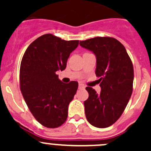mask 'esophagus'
I'll return each mask as SVG.
<instances>
[{"mask_svg": "<svg viewBox=\"0 0 151 151\" xmlns=\"http://www.w3.org/2000/svg\"><path fill=\"white\" fill-rule=\"evenodd\" d=\"M84 88H85L84 85L83 84H79V89H83Z\"/></svg>", "mask_w": 151, "mask_h": 151, "instance_id": "34e87169", "label": "esophagus"}]
</instances>
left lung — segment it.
Returning <instances> with one entry per match:
<instances>
[{"instance_id":"8db88e82","label":"left lung","mask_w":151,"mask_h":151,"mask_svg":"<svg viewBox=\"0 0 151 151\" xmlns=\"http://www.w3.org/2000/svg\"><path fill=\"white\" fill-rule=\"evenodd\" d=\"M80 46L96 57V75L99 77L100 93L91 87L84 101L85 116L92 126L106 128L119 119L133 91L134 68L122 44L112 37H95L80 41Z\"/></svg>"}]
</instances>
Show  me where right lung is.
I'll list each match as a JSON object with an SVG mask.
<instances>
[{"label":"right lung","instance_id":"right-lung-1","mask_svg":"<svg viewBox=\"0 0 151 151\" xmlns=\"http://www.w3.org/2000/svg\"><path fill=\"white\" fill-rule=\"evenodd\" d=\"M78 45V40L65 41L48 33L33 41L22 58L20 91L32 115L47 128L59 127L67 119L78 83H62L56 72L66 68L70 53Z\"/></svg>","mask_w":151,"mask_h":151}]
</instances>
